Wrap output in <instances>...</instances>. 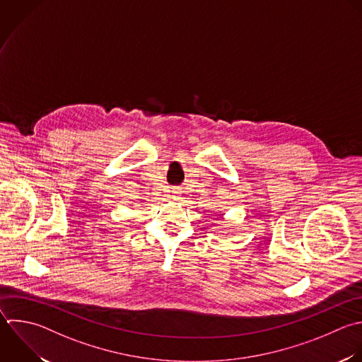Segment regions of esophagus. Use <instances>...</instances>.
Here are the masks:
<instances>
[{
    "mask_svg": "<svg viewBox=\"0 0 362 362\" xmlns=\"http://www.w3.org/2000/svg\"><path fill=\"white\" fill-rule=\"evenodd\" d=\"M180 192H181V191H180L178 188H174V189H173V197H174V199H177V197L180 195Z\"/></svg>",
    "mask_w": 362,
    "mask_h": 362,
    "instance_id": "obj_1",
    "label": "esophagus"
}]
</instances>
